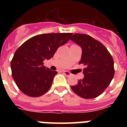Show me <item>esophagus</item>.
Instances as JSON below:
<instances>
[{
  "instance_id": "esophagus-1",
  "label": "esophagus",
  "mask_w": 127,
  "mask_h": 127,
  "mask_svg": "<svg viewBox=\"0 0 127 127\" xmlns=\"http://www.w3.org/2000/svg\"><path fill=\"white\" fill-rule=\"evenodd\" d=\"M63 73L64 74V75H65L66 76H67V77H68V76H70L71 75V74L68 71H63Z\"/></svg>"
}]
</instances>
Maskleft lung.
Instances as JSON below:
<instances>
[{"mask_svg":"<svg viewBox=\"0 0 127 127\" xmlns=\"http://www.w3.org/2000/svg\"><path fill=\"white\" fill-rule=\"evenodd\" d=\"M72 41L81 47L82 58L79 64L84 68V77L71 89L84 99H92L101 95L109 86L115 74L114 61L106 47L88 35L74 33Z\"/></svg>","mask_w":127,"mask_h":127,"instance_id":"1","label":"left lung"}]
</instances>
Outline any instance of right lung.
Masks as SVG:
<instances>
[{"mask_svg": "<svg viewBox=\"0 0 127 127\" xmlns=\"http://www.w3.org/2000/svg\"><path fill=\"white\" fill-rule=\"evenodd\" d=\"M71 33H44L25 41L16 51L12 61V76L18 88L30 97L45 94L57 74L43 65V61L53 57L60 46L69 41Z\"/></svg>", "mask_w": 127, "mask_h": 127, "instance_id": "add662e5", "label": "right lung"}]
</instances>
